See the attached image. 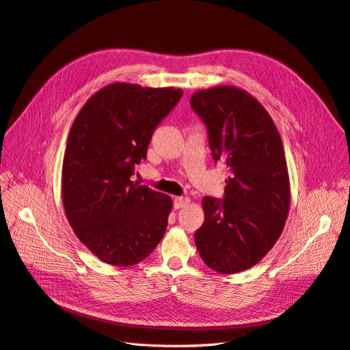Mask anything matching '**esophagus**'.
<instances>
[{"mask_svg": "<svg viewBox=\"0 0 350 350\" xmlns=\"http://www.w3.org/2000/svg\"><path fill=\"white\" fill-rule=\"evenodd\" d=\"M189 201H191V200H189L188 197H176L174 200V207L175 208H183V207L189 204Z\"/></svg>", "mask_w": 350, "mask_h": 350, "instance_id": "esophagus-1", "label": "esophagus"}]
</instances>
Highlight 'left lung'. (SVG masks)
<instances>
[{
    "instance_id": "1",
    "label": "left lung",
    "mask_w": 350,
    "mask_h": 350,
    "mask_svg": "<svg viewBox=\"0 0 350 350\" xmlns=\"http://www.w3.org/2000/svg\"><path fill=\"white\" fill-rule=\"evenodd\" d=\"M191 108L207 126L215 162L226 165L225 197H204V221L194 235L200 257L224 274L248 270L282 235L291 206L283 143L271 116L245 90L196 92Z\"/></svg>"
}]
</instances>
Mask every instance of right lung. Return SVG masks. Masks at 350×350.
I'll list each match as a JSON object with an SVG mask.
<instances>
[{"instance_id": "1", "label": "right lung", "mask_w": 350, "mask_h": 350, "mask_svg": "<svg viewBox=\"0 0 350 350\" xmlns=\"http://www.w3.org/2000/svg\"><path fill=\"white\" fill-rule=\"evenodd\" d=\"M181 96L175 88L112 83L88 99L71 125L62 204L74 234L103 262L133 266L165 235L172 198L131 176Z\"/></svg>"}]
</instances>
